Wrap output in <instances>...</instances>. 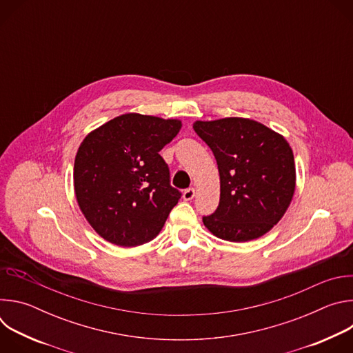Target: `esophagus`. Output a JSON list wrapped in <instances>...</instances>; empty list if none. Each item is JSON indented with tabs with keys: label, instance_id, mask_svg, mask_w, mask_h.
Returning <instances> with one entry per match:
<instances>
[{
	"label": "esophagus",
	"instance_id": "esophagus-1",
	"mask_svg": "<svg viewBox=\"0 0 353 353\" xmlns=\"http://www.w3.org/2000/svg\"><path fill=\"white\" fill-rule=\"evenodd\" d=\"M194 195H195V190L194 188H187L183 192V199L184 201H191L194 198Z\"/></svg>",
	"mask_w": 353,
	"mask_h": 353
}]
</instances>
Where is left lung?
Here are the masks:
<instances>
[{
  "mask_svg": "<svg viewBox=\"0 0 353 353\" xmlns=\"http://www.w3.org/2000/svg\"><path fill=\"white\" fill-rule=\"evenodd\" d=\"M192 128L211 148L221 177L219 205L203 218L205 228L234 243L270 232L290 205L296 187L288 141L264 124L241 117L195 121Z\"/></svg>",
  "mask_w": 353,
  "mask_h": 353,
  "instance_id": "obj_1",
  "label": "left lung"
}]
</instances>
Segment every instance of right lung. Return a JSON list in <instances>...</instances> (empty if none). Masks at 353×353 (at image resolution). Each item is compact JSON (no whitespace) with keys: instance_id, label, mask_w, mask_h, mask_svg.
<instances>
[{"instance_id":"right-lung-1","label":"right lung","mask_w":353,"mask_h":353,"mask_svg":"<svg viewBox=\"0 0 353 353\" xmlns=\"http://www.w3.org/2000/svg\"><path fill=\"white\" fill-rule=\"evenodd\" d=\"M181 121L127 113L89 132L75 157L78 205L105 240L135 247L155 239L181 192L159 155Z\"/></svg>"}]
</instances>
